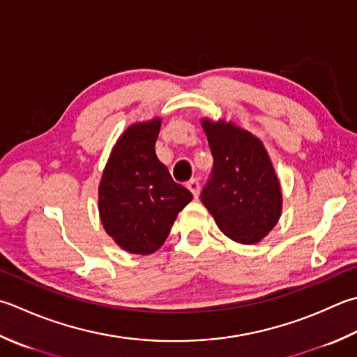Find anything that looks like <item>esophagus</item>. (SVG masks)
Listing matches in <instances>:
<instances>
[{
    "label": "esophagus",
    "instance_id": "1",
    "mask_svg": "<svg viewBox=\"0 0 357 357\" xmlns=\"http://www.w3.org/2000/svg\"><path fill=\"white\" fill-rule=\"evenodd\" d=\"M187 188L192 192L195 198H198V195H199V181L198 179H192L190 183H187Z\"/></svg>",
    "mask_w": 357,
    "mask_h": 357
}]
</instances>
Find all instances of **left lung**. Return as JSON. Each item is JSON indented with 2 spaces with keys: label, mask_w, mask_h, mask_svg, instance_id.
<instances>
[{
  "label": "left lung",
  "mask_w": 357,
  "mask_h": 357,
  "mask_svg": "<svg viewBox=\"0 0 357 357\" xmlns=\"http://www.w3.org/2000/svg\"><path fill=\"white\" fill-rule=\"evenodd\" d=\"M213 172L201 193L202 204L227 238L261 241L280 220L282 185L263 142L225 119L202 117Z\"/></svg>",
  "instance_id": "1"
}]
</instances>
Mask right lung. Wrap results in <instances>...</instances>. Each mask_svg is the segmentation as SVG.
I'll list each match as a JSON object with an SVG mask.
<instances>
[{
	"label": "right lung",
	"instance_id": "add662e5",
	"mask_svg": "<svg viewBox=\"0 0 357 357\" xmlns=\"http://www.w3.org/2000/svg\"><path fill=\"white\" fill-rule=\"evenodd\" d=\"M160 117L131 123L116 141L99 184L102 226L119 248L150 255L193 199L156 156Z\"/></svg>",
	"mask_w": 357,
	"mask_h": 357
}]
</instances>
